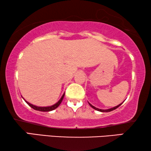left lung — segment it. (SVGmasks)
Listing matches in <instances>:
<instances>
[{
	"instance_id": "obj_1",
	"label": "left lung",
	"mask_w": 151,
	"mask_h": 151,
	"mask_svg": "<svg viewBox=\"0 0 151 151\" xmlns=\"http://www.w3.org/2000/svg\"><path fill=\"white\" fill-rule=\"evenodd\" d=\"M88 104H89V103H88ZM122 104H119V105H117V106H115V107H113V108H111V109H106V110H102V109H100L96 108V107L93 106V105H91V104H89V105H90L92 107L93 109H96V110L98 111H101V112H110V111H113V110H115V109H116L117 108H118V107H119V106H120V105H121Z\"/></svg>"
}]
</instances>
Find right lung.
Masks as SVG:
<instances>
[{
    "label": "right lung",
    "instance_id": "add662e5",
    "mask_svg": "<svg viewBox=\"0 0 151 151\" xmlns=\"http://www.w3.org/2000/svg\"><path fill=\"white\" fill-rule=\"evenodd\" d=\"M64 96H65V94H63V96H62V98H60V100L56 104H53V106H47V107H40V106H34V105H33L32 104H30V103H29L28 102H27V101H25V102L27 103V104L29 105V106L32 107V109H35V110L36 111H44V112H48V111H53L54 110V109H55L57 108L58 106H59L60 104V103L62 102V101H63V98Z\"/></svg>",
    "mask_w": 151,
    "mask_h": 151
}]
</instances>
